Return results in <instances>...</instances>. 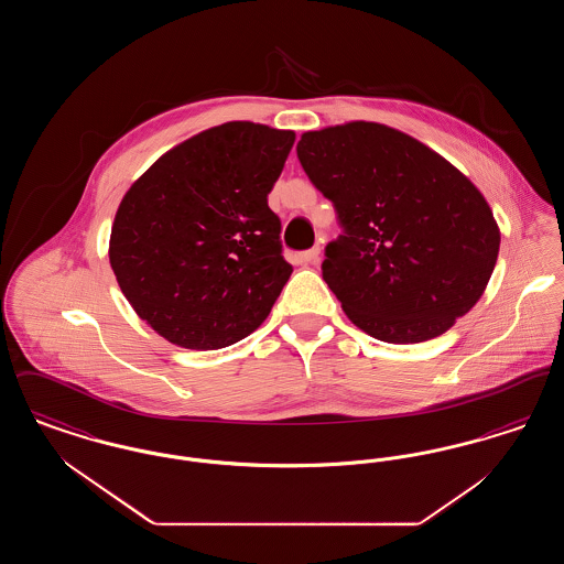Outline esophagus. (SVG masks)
<instances>
[{
    "mask_svg": "<svg viewBox=\"0 0 564 564\" xmlns=\"http://www.w3.org/2000/svg\"><path fill=\"white\" fill-rule=\"evenodd\" d=\"M319 253H322V247L315 245V247H311V249H306V251H300V253H297V260H300V264H313V262L319 260Z\"/></svg>",
    "mask_w": 564,
    "mask_h": 564,
    "instance_id": "34e87169",
    "label": "esophagus"
}]
</instances>
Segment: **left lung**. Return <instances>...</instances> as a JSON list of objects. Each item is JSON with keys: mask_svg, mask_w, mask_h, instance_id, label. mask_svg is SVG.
Here are the masks:
<instances>
[{"mask_svg": "<svg viewBox=\"0 0 564 564\" xmlns=\"http://www.w3.org/2000/svg\"><path fill=\"white\" fill-rule=\"evenodd\" d=\"M295 152L343 228L322 272L357 327L391 345L425 343L480 300L501 235L451 162L376 122L304 133Z\"/></svg>", "mask_w": 564, "mask_h": 564, "instance_id": "left-lung-1", "label": "left lung"}]
</instances>
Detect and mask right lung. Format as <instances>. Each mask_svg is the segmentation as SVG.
<instances>
[{
  "label": "right lung",
  "mask_w": 564,
  "mask_h": 564,
  "mask_svg": "<svg viewBox=\"0 0 564 564\" xmlns=\"http://www.w3.org/2000/svg\"><path fill=\"white\" fill-rule=\"evenodd\" d=\"M292 131L226 122L154 162L124 194L109 264L134 313L173 345H235L292 274L269 194Z\"/></svg>",
  "instance_id": "obj_1"
}]
</instances>
